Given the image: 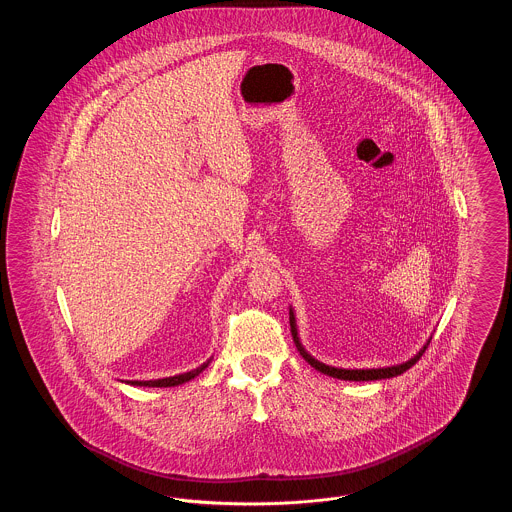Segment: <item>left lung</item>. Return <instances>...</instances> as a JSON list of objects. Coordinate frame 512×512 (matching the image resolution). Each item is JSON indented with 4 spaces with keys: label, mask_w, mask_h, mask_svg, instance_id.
Returning a JSON list of instances; mask_svg holds the SVG:
<instances>
[{
    "label": "left lung",
    "mask_w": 512,
    "mask_h": 512,
    "mask_svg": "<svg viewBox=\"0 0 512 512\" xmlns=\"http://www.w3.org/2000/svg\"><path fill=\"white\" fill-rule=\"evenodd\" d=\"M290 326H292V336L293 341H295V347H297V351L301 353V357H303L309 365L313 366V368H317L318 372L328 374V376H332V378H340V380H355V382H361V380H363V382H368V380H382V378L399 376V374H403L405 370H409V368L424 355L426 347L430 345V341H428V343L414 355L411 361H407V363H403V365L388 366V368H366V370H345V368H334V366L322 365V363L315 361V359L303 349V345L299 343V338H297L295 318H293L292 311H290Z\"/></svg>",
    "instance_id": "1"
}]
</instances>
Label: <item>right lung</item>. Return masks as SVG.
Instances as JSON below:
<instances>
[{
    "label": "right lung",
    "mask_w": 512,
    "mask_h": 512,
    "mask_svg": "<svg viewBox=\"0 0 512 512\" xmlns=\"http://www.w3.org/2000/svg\"><path fill=\"white\" fill-rule=\"evenodd\" d=\"M207 365H209V361L203 363L199 368H195L192 372H186V374H178V376H171V378H161V380H147V382L134 380V382H130V384H132V386H147V388H171V386H178V384H184V382L192 380L201 370H205Z\"/></svg>",
    "instance_id": "add662e5"
}]
</instances>
